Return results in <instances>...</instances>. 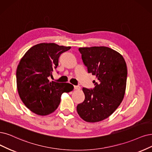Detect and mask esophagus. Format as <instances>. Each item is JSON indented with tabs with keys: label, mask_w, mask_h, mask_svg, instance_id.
<instances>
[{
	"label": "esophagus",
	"mask_w": 152,
	"mask_h": 152,
	"mask_svg": "<svg viewBox=\"0 0 152 152\" xmlns=\"http://www.w3.org/2000/svg\"><path fill=\"white\" fill-rule=\"evenodd\" d=\"M74 88L75 90H80V87L79 86H74Z\"/></svg>",
	"instance_id": "obj_1"
}]
</instances>
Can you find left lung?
Wrapping results in <instances>:
<instances>
[{
	"instance_id": "obj_1",
	"label": "left lung",
	"mask_w": 152,
	"mask_h": 152,
	"mask_svg": "<svg viewBox=\"0 0 152 152\" xmlns=\"http://www.w3.org/2000/svg\"><path fill=\"white\" fill-rule=\"evenodd\" d=\"M79 51L89 73L96 76L95 87L83 88L85 101L77 106V112L86 122L96 123L107 118L124 98L127 78L125 59L118 52L105 46L80 48Z\"/></svg>"
}]
</instances>
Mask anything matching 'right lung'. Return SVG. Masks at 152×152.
I'll return each mask as SVG.
<instances>
[{"mask_svg": "<svg viewBox=\"0 0 152 152\" xmlns=\"http://www.w3.org/2000/svg\"><path fill=\"white\" fill-rule=\"evenodd\" d=\"M70 46L40 43L31 48L19 62L16 71L17 88L22 102L34 113L51 114L58 108L63 93L72 91L69 83L49 81L58 66L59 58Z\"/></svg>", "mask_w": 152, "mask_h": 152, "instance_id": "obj_1", "label": "right lung"}]
</instances>
